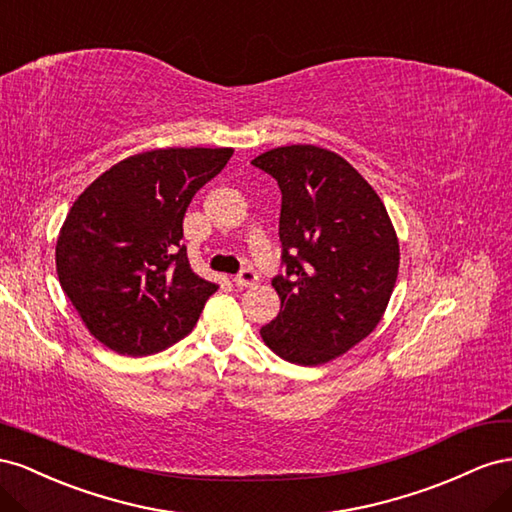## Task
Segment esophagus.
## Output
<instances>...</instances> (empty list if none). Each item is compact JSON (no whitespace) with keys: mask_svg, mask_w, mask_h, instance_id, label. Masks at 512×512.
I'll return each mask as SVG.
<instances>
[{"mask_svg":"<svg viewBox=\"0 0 512 512\" xmlns=\"http://www.w3.org/2000/svg\"><path fill=\"white\" fill-rule=\"evenodd\" d=\"M257 281H259V276H257V272L253 268H244L236 276V279H233V283H236L238 287H253V285H257Z\"/></svg>","mask_w":512,"mask_h":512,"instance_id":"34e87169","label":"esophagus"}]
</instances>
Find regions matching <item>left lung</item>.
<instances>
[{
    "label": "left lung",
    "mask_w": 512,
    "mask_h": 512,
    "mask_svg": "<svg viewBox=\"0 0 512 512\" xmlns=\"http://www.w3.org/2000/svg\"><path fill=\"white\" fill-rule=\"evenodd\" d=\"M253 165L279 182L285 274L281 311L259 330L276 356L317 367L367 339L399 274V238L384 201L339 154L285 145Z\"/></svg>",
    "instance_id": "obj_1"
}]
</instances>
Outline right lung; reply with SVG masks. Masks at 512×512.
<instances>
[{"label": "right lung", "mask_w": 512, "mask_h": 512, "mask_svg": "<svg viewBox=\"0 0 512 512\" xmlns=\"http://www.w3.org/2000/svg\"><path fill=\"white\" fill-rule=\"evenodd\" d=\"M231 148H160L128 156L72 203L55 244L64 294L111 352L150 356L191 332L218 289L188 264L182 221Z\"/></svg>", "instance_id": "right-lung-1"}]
</instances>
